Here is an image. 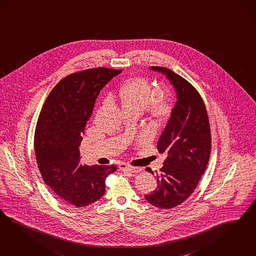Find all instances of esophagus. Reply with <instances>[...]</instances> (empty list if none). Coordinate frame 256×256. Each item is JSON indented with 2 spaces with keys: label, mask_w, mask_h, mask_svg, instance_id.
<instances>
[{
  "label": "esophagus",
  "mask_w": 256,
  "mask_h": 256,
  "mask_svg": "<svg viewBox=\"0 0 256 256\" xmlns=\"http://www.w3.org/2000/svg\"><path fill=\"white\" fill-rule=\"evenodd\" d=\"M118 168H120V170L131 172H138L142 170V169L138 168V167H132V166H130L128 164H125V163H120L118 165Z\"/></svg>",
  "instance_id": "esophagus-1"
}]
</instances>
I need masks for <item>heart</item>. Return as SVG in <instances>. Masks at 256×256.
I'll return each instance as SVG.
<instances>
[{"label":"heart","instance_id":"1","mask_svg":"<svg viewBox=\"0 0 256 256\" xmlns=\"http://www.w3.org/2000/svg\"><path fill=\"white\" fill-rule=\"evenodd\" d=\"M124 107H136L145 110L150 105L151 113L156 118L165 120L170 116L172 104L163 96L160 88L154 87L146 78H136L128 80L118 90Z\"/></svg>","mask_w":256,"mask_h":256}]
</instances>
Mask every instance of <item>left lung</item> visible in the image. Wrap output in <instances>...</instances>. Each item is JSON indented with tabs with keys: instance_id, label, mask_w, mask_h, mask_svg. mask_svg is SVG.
Wrapping results in <instances>:
<instances>
[{
	"instance_id": "1",
	"label": "left lung",
	"mask_w": 256,
	"mask_h": 256,
	"mask_svg": "<svg viewBox=\"0 0 256 256\" xmlns=\"http://www.w3.org/2000/svg\"><path fill=\"white\" fill-rule=\"evenodd\" d=\"M151 69L167 76L178 100L158 142V152L167 156L160 174L156 172L158 187L144 198L154 207L172 208L196 188L208 165L212 136L207 110L198 90L166 67ZM146 170L154 174L150 168Z\"/></svg>"
}]
</instances>
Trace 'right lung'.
I'll use <instances>...</instances> for the list:
<instances>
[{
    "instance_id": "1",
    "label": "right lung",
    "mask_w": 256,
    "mask_h": 256,
    "mask_svg": "<svg viewBox=\"0 0 256 256\" xmlns=\"http://www.w3.org/2000/svg\"><path fill=\"white\" fill-rule=\"evenodd\" d=\"M122 72L98 67L64 78L38 116L34 146L42 178L58 198L76 208L100 198L106 178L116 170L114 165L82 164L78 147L96 96Z\"/></svg>"
}]
</instances>
